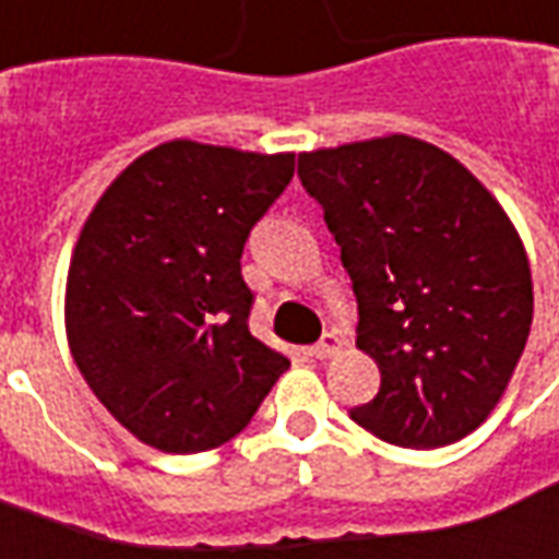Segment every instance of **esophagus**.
<instances>
[{
  "instance_id": "obj_1",
  "label": "esophagus",
  "mask_w": 559,
  "mask_h": 559,
  "mask_svg": "<svg viewBox=\"0 0 559 559\" xmlns=\"http://www.w3.org/2000/svg\"><path fill=\"white\" fill-rule=\"evenodd\" d=\"M344 346L346 341L337 334V331H325V334H322V341L313 346V356H317V359H331V356H337Z\"/></svg>"
}]
</instances>
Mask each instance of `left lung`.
Listing matches in <instances>:
<instances>
[{
    "instance_id": "1",
    "label": "left lung",
    "mask_w": 559,
    "mask_h": 559,
    "mask_svg": "<svg viewBox=\"0 0 559 559\" xmlns=\"http://www.w3.org/2000/svg\"><path fill=\"white\" fill-rule=\"evenodd\" d=\"M353 280L356 346L380 392L349 411L399 448L460 441L490 417L533 325L523 242L490 191L414 136L298 155Z\"/></svg>"
}]
</instances>
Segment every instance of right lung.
Returning <instances> with one entry per match:
<instances>
[{
  "label": "right lung",
  "mask_w": 559,
  "mask_h": 559,
  "mask_svg": "<svg viewBox=\"0 0 559 559\" xmlns=\"http://www.w3.org/2000/svg\"><path fill=\"white\" fill-rule=\"evenodd\" d=\"M295 155L176 140L106 188L75 242L67 337L111 417L164 453L240 435L288 359L249 331L242 246Z\"/></svg>",
  "instance_id": "right-lung-1"
}]
</instances>
